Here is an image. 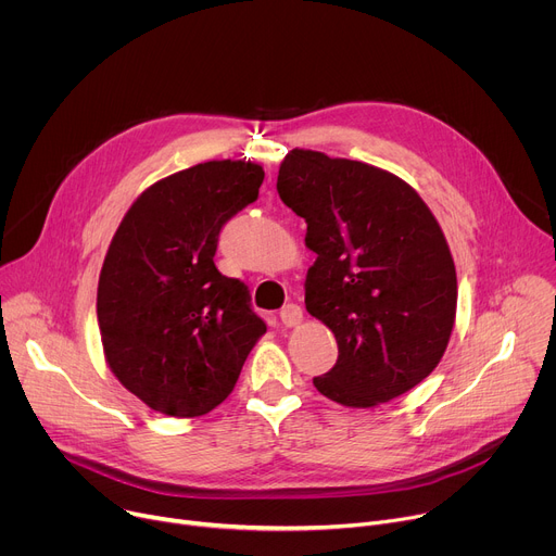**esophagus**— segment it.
Listing matches in <instances>:
<instances>
[{
  "instance_id": "34e87169",
  "label": "esophagus",
  "mask_w": 556,
  "mask_h": 556,
  "mask_svg": "<svg viewBox=\"0 0 556 556\" xmlns=\"http://www.w3.org/2000/svg\"><path fill=\"white\" fill-rule=\"evenodd\" d=\"M280 320H282L285 327H298L303 323V309L293 305V303H289L280 309Z\"/></svg>"
}]
</instances>
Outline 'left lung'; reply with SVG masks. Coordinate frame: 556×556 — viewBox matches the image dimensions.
Returning <instances> with one entry per match:
<instances>
[{
	"instance_id": "left-lung-1",
	"label": "left lung",
	"mask_w": 556,
	"mask_h": 556,
	"mask_svg": "<svg viewBox=\"0 0 556 556\" xmlns=\"http://www.w3.org/2000/svg\"><path fill=\"white\" fill-rule=\"evenodd\" d=\"M280 200L318 255L305 305L338 343L316 390L348 407L388 403L430 376L456 316V269L418 193L388 170L318 151L287 153Z\"/></svg>"
}]
</instances>
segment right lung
Wrapping results in <instances>:
<instances>
[{
    "mask_svg": "<svg viewBox=\"0 0 556 556\" xmlns=\"http://www.w3.org/2000/svg\"><path fill=\"white\" fill-rule=\"evenodd\" d=\"M263 180L251 162L195 164L149 187L111 240L98 285L104 354L155 412L189 418L218 407L267 331L249 287L213 263L223 227L258 200Z\"/></svg>",
    "mask_w": 556,
    "mask_h": 556,
    "instance_id": "obj_1",
    "label": "right lung"
}]
</instances>
